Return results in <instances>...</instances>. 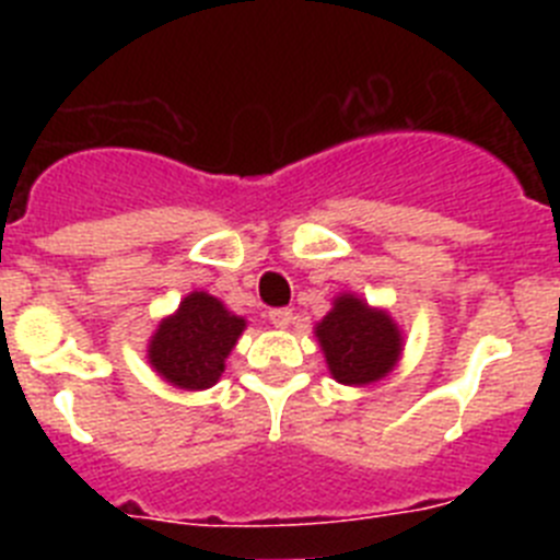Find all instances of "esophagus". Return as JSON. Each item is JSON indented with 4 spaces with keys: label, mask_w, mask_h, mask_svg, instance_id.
<instances>
[{
    "label": "esophagus",
    "mask_w": 560,
    "mask_h": 560,
    "mask_svg": "<svg viewBox=\"0 0 560 560\" xmlns=\"http://www.w3.org/2000/svg\"><path fill=\"white\" fill-rule=\"evenodd\" d=\"M291 319H294L291 308H271L269 311V323L275 325V328H289Z\"/></svg>",
    "instance_id": "obj_1"
}]
</instances>
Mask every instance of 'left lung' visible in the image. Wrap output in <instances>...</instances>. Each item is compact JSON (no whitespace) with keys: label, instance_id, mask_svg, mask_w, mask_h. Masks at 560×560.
Instances as JSON below:
<instances>
[{"label":"left lung","instance_id":"1","mask_svg":"<svg viewBox=\"0 0 560 560\" xmlns=\"http://www.w3.org/2000/svg\"><path fill=\"white\" fill-rule=\"evenodd\" d=\"M328 368L341 384H370L387 375L400 353V334L384 311L345 294L316 325Z\"/></svg>","mask_w":560,"mask_h":560}]
</instances>
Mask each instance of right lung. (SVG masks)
<instances>
[{"instance_id": "right-lung-1", "label": "right lung", "mask_w": 560, "mask_h": 560, "mask_svg": "<svg viewBox=\"0 0 560 560\" xmlns=\"http://www.w3.org/2000/svg\"><path fill=\"white\" fill-rule=\"evenodd\" d=\"M244 328V319L230 314L215 296L192 291L176 314L162 319L148 359L153 370L176 387L207 389L224 373V359Z\"/></svg>"}]
</instances>
